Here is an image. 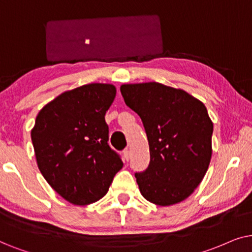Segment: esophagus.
Masks as SVG:
<instances>
[{
  "label": "esophagus",
  "instance_id": "1",
  "mask_svg": "<svg viewBox=\"0 0 252 252\" xmlns=\"http://www.w3.org/2000/svg\"><path fill=\"white\" fill-rule=\"evenodd\" d=\"M123 157H124V160H126V161H129V159H130V151H129V150L124 151Z\"/></svg>",
  "mask_w": 252,
  "mask_h": 252
}]
</instances>
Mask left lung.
I'll list each match as a JSON object with an SVG mask.
<instances>
[{
  "label": "left lung",
  "instance_id": "obj_1",
  "mask_svg": "<svg viewBox=\"0 0 252 252\" xmlns=\"http://www.w3.org/2000/svg\"><path fill=\"white\" fill-rule=\"evenodd\" d=\"M124 102L143 121L150 165L136 173L142 196L159 206L187 199L212 158L213 122L204 103L181 89L149 82L121 85Z\"/></svg>",
  "mask_w": 252,
  "mask_h": 252
}]
</instances>
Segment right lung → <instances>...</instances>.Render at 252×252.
<instances>
[{
    "instance_id": "add662e5",
    "label": "right lung",
    "mask_w": 252,
    "mask_h": 252,
    "mask_svg": "<svg viewBox=\"0 0 252 252\" xmlns=\"http://www.w3.org/2000/svg\"><path fill=\"white\" fill-rule=\"evenodd\" d=\"M115 96L113 84L92 83L65 91L40 110L31 130L39 170L75 205L101 199L123 167L107 143L105 115Z\"/></svg>"
}]
</instances>
